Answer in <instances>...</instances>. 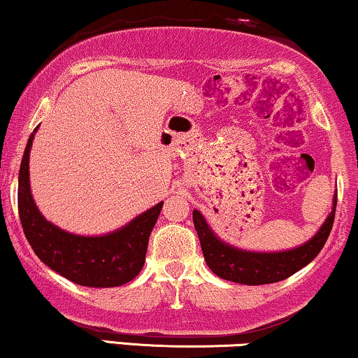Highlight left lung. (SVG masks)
Segmentation results:
<instances>
[{
    "instance_id": "1",
    "label": "left lung",
    "mask_w": 358,
    "mask_h": 358,
    "mask_svg": "<svg viewBox=\"0 0 358 358\" xmlns=\"http://www.w3.org/2000/svg\"><path fill=\"white\" fill-rule=\"evenodd\" d=\"M337 193L334 194L332 211L320 226V229L309 241L299 248L278 252H255L234 248L231 244L221 241L208 226L206 220L198 210L193 211V223L200 238L203 256L213 273L221 279L233 280L246 286H259V284L279 282L294 273L304 268L319 255L327 241L334 218H336Z\"/></svg>"
}]
</instances>
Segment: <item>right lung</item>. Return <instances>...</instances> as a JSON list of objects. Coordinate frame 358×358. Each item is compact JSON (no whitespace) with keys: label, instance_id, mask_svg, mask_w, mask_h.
Masks as SVG:
<instances>
[{"label":"right lung","instance_id":"1","mask_svg":"<svg viewBox=\"0 0 358 358\" xmlns=\"http://www.w3.org/2000/svg\"><path fill=\"white\" fill-rule=\"evenodd\" d=\"M36 130L26 143L17 182V210L22 231L36 256L48 268L79 286L117 287L132 280L143 268L148 238L164 201L103 236H79L57 228L41 215L31 194L29 152Z\"/></svg>","mask_w":358,"mask_h":358}]
</instances>
